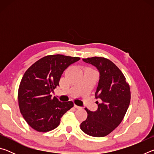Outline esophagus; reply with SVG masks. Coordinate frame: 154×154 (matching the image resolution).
<instances>
[{
  "mask_svg": "<svg viewBox=\"0 0 154 154\" xmlns=\"http://www.w3.org/2000/svg\"><path fill=\"white\" fill-rule=\"evenodd\" d=\"M74 107H75V108H76V109H81V108H82V107H81V106H77V105H75V104L74 105Z\"/></svg>",
  "mask_w": 154,
  "mask_h": 154,
  "instance_id": "34e87169",
  "label": "esophagus"
}]
</instances>
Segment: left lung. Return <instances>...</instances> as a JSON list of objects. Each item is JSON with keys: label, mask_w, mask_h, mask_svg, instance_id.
<instances>
[{"label": "left lung", "mask_w": 154, "mask_h": 154, "mask_svg": "<svg viewBox=\"0 0 154 154\" xmlns=\"http://www.w3.org/2000/svg\"><path fill=\"white\" fill-rule=\"evenodd\" d=\"M83 60L97 68L100 79L95 92L98 109L91 111L85 108L87 119L80 125L83 132L94 137H105L123 120L130 102V85L119 68L104 57L83 58Z\"/></svg>", "instance_id": "left-lung-1"}]
</instances>
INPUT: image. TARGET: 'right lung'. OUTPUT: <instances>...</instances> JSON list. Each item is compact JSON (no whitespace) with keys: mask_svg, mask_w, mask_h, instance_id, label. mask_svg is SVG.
Listing matches in <instances>:
<instances>
[{"mask_svg":"<svg viewBox=\"0 0 154 154\" xmlns=\"http://www.w3.org/2000/svg\"><path fill=\"white\" fill-rule=\"evenodd\" d=\"M79 60V57L62 54L46 56L25 72L18 89V105L32 128L41 132L55 129L62 116L73 106L72 101L60 102L50 93L59 86L64 70Z\"/></svg>","mask_w":154,"mask_h":154,"instance_id":"1","label":"right lung"}]
</instances>
